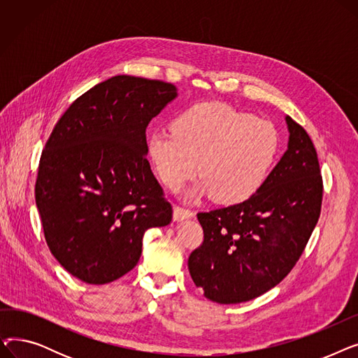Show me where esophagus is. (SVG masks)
<instances>
[{
	"mask_svg": "<svg viewBox=\"0 0 358 358\" xmlns=\"http://www.w3.org/2000/svg\"><path fill=\"white\" fill-rule=\"evenodd\" d=\"M194 213L190 209H185L182 206H174V220H184L193 217Z\"/></svg>",
	"mask_w": 358,
	"mask_h": 358,
	"instance_id": "esophagus-1",
	"label": "esophagus"
}]
</instances>
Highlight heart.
Masks as SVG:
<instances>
[{
    "mask_svg": "<svg viewBox=\"0 0 358 358\" xmlns=\"http://www.w3.org/2000/svg\"><path fill=\"white\" fill-rule=\"evenodd\" d=\"M280 150L273 123L223 103L184 110L148 139V157L159 180L171 190L197 174L199 194L222 204L254 196L266 182Z\"/></svg>",
    "mask_w": 358,
    "mask_h": 358,
    "instance_id": "1",
    "label": "heart"
}]
</instances>
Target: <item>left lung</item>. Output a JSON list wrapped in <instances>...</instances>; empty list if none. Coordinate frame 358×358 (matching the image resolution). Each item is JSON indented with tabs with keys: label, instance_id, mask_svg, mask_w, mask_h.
Returning <instances> with one entry per match:
<instances>
[{
	"label": "left lung",
	"instance_id": "1",
	"mask_svg": "<svg viewBox=\"0 0 358 358\" xmlns=\"http://www.w3.org/2000/svg\"><path fill=\"white\" fill-rule=\"evenodd\" d=\"M289 148L245 201L197 213L203 242L189 257L194 285L220 305L248 302L283 280L321 215L324 181L308 131L292 117Z\"/></svg>",
	"mask_w": 358,
	"mask_h": 358
}]
</instances>
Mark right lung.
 <instances>
[{
  "mask_svg": "<svg viewBox=\"0 0 358 358\" xmlns=\"http://www.w3.org/2000/svg\"><path fill=\"white\" fill-rule=\"evenodd\" d=\"M176 97L169 83L116 75L75 100L46 141L34 187L45 239L88 285L129 273L145 231L173 219L146 159V127Z\"/></svg>",
  "mask_w": 358,
  "mask_h": 358,
  "instance_id": "obj_1",
  "label": "right lung"
}]
</instances>
